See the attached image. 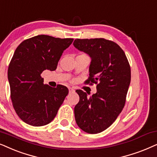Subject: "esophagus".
Masks as SVG:
<instances>
[{
  "instance_id": "34e87169",
  "label": "esophagus",
  "mask_w": 157,
  "mask_h": 157,
  "mask_svg": "<svg viewBox=\"0 0 157 157\" xmlns=\"http://www.w3.org/2000/svg\"><path fill=\"white\" fill-rule=\"evenodd\" d=\"M75 90L72 88V87H69V92L70 93H72V92H74Z\"/></svg>"
}]
</instances>
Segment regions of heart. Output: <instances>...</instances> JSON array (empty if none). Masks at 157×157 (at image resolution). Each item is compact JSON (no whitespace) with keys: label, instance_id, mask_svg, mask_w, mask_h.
Instances as JSON below:
<instances>
[{"label":"heart","instance_id":"heart-1","mask_svg":"<svg viewBox=\"0 0 157 157\" xmlns=\"http://www.w3.org/2000/svg\"><path fill=\"white\" fill-rule=\"evenodd\" d=\"M79 56H87V54H80Z\"/></svg>","mask_w":157,"mask_h":157}]
</instances>
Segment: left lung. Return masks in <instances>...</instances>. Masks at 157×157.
Returning a JSON list of instances; mask_svg holds the SVG:
<instances>
[{"instance_id": "1", "label": "left lung", "mask_w": 157, "mask_h": 157, "mask_svg": "<svg viewBox=\"0 0 157 157\" xmlns=\"http://www.w3.org/2000/svg\"><path fill=\"white\" fill-rule=\"evenodd\" d=\"M73 44L91 57L90 76L85 84L97 85L90 98L81 90L75 107L76 123L85 132H102L116 120L126 103L131 82V67L124 50L108 39H76Z\"/></svg>"}]
</instances>
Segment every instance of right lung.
<instances>
[{"label": "right lung", "mask_w": 157, "mask_h": 157, "mask_svg": "<svg viewBox=\"0 0 157 157\" xmlns=\"http://www.w3.org/2000/svg\"><path fill=\"white\" fill-rule=\"evenodd\" d=\"M74 39L38 35L22 41L8 69L10 98L18 117L33 126H42L55 118L67 95V87L44 85L41 74L54 71L62 53Z\"/></svg>", "instance_id": "add662e5"}]
</instances>
